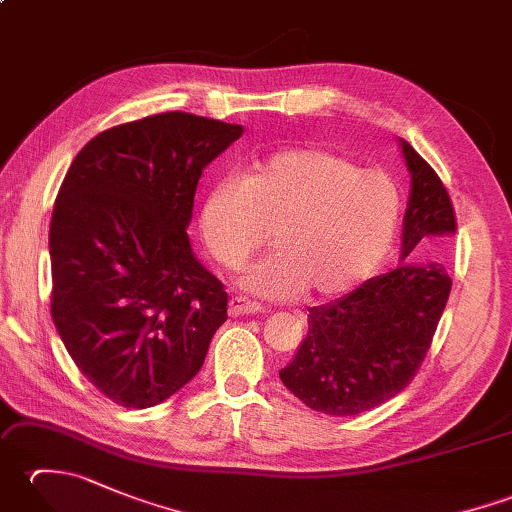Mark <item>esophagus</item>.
Wrapping results in <instances>:
<instances>
[{
	"label": "esophagus",
	"mask_w": 512,
	"mask_h": 512,
	"mask_svg": "<svg viewBox=\"0 0 512 512\" xmlns=\"http://www.w3.org/2000/svg\"><path fill=\"white\" fill-rule=\"evenodd\" d=\"M228 312L233 314V317H242V314H257L262 312V303L257 301H250L246 297H233L231 301H228Z\"/></svg>",
	"instance_id": "34e87169"
}]
</instances>
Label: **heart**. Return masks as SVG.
I'll list each match as a JSON object with an SVG mask.
<instances>
[{
	"mask_svg": "<svg viewBox=\"0 0 512 512\" xmlns=\"http://www.w3.org/2000/svg\"><path fill=\"white\" fill-rule=\"evenodd\" d=\"M402 213L387 173L323 147L284 149L217 180L200 209V235L228 270L268 239L275 253L242 277L262 297L347 295L383 264Z\"/></svg>",
	"mask_w": 512,
	"mask_h": 512,
	"instance_id": "b5f03b06",
	"label": "heart"
}]
</instances>
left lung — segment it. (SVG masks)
<instances>
[{"label":"left lung","mask_w":512,"mask_h":512,"mask_svg":"<svg viewBox=\"0 0 512 512\" xmlns=\"http://www.w3.org/2000/svg\"><path fill=\"white\" fill-rule=\"evenodd\" d=\"M402 154L411 173L402 259L427 246L442 255L458 231L449 191L407 140ZM449 292L451 277L440 262L405 264L350 295L308 308V336L279 372L281 383L328 416H356L383 405L418 374Z\"/></svg>","instance_id":"left-lung-1"}]
</instances>
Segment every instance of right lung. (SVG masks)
<instances>
[{"label":"right lung","mask_w":512,"mask_h":512,"mask_svg":"<svg viewBox=\"0 0 512 512\" xmlns=\"http://www.w3.org/2000/svg\"><path fill=\"white\" fill-rule=\"evenodd\" d=\"M187 112L116 125L85 145L50 222V314L81 374L127 409L200 372L228 295L191 253L202 169L242 136Z\"/></svg>","instance_id":"add662e5"}]
</instances>
